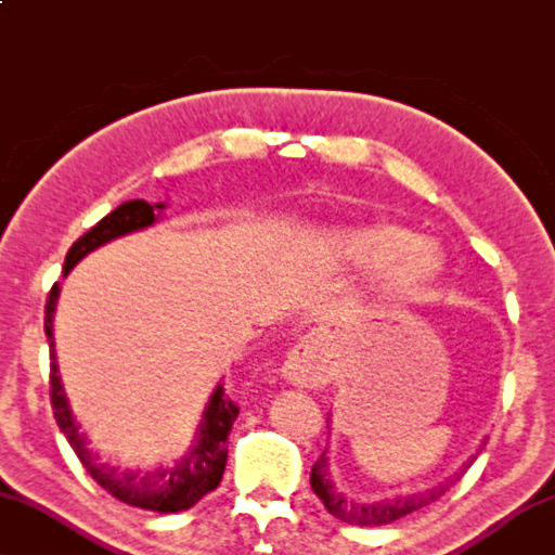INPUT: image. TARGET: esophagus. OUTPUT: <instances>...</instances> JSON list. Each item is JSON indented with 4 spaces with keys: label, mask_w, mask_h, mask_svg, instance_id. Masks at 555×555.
Masks as SVG:
<instances>
[{
    "label": "esophagus",
    "mask_w": 555,
    "mask_h": 555,
    "mask_svg": "<svg viewBox=\"0 0 555 555\" xmlns=\"http://www.w3.org/2000/svg\"><path fill=\"white\" fill-rule=\"evenodd\" d=\"M327 347L320 337L305 335L300 343L289 349L283 364V377L289 385L302 389H320L330 379Z\"/></svg>",
    "instance_id": "1"
}]
</instances>
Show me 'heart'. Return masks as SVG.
<instances>
[{
	"mask_svg": "<svg viewBox=\"0 0 555 555\" xmlns=\"http://www.w3.org/2000/svg\"><path fill=\"white\" fill-rule=\"evenodd\" d=\"M339 253L357 266H379V285L391 297H412L429 287L444 272L437 245L416 237L395 220L337 230Z\"/></svg>",
	"mask_w": 555,
	"mask_h": 555,
	"instance_id": "b5f03b06",
	"label": "heart"
}]
</instances>
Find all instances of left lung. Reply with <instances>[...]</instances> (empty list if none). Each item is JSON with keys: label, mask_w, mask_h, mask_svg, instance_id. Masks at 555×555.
Returning a JSON list of instances; mask_svg holds the SVG:
<instances>
[{"label": "left lung", "mask_w": 555, "mask_h": 555, "mask_svg": "<svg viewBox=\"0 0 555 555\" xmlns=\"http://www.w3.org/2000/svg\"><path fill=\"white\" fill-rule=\"evenodd\" d=\"M327 429H330V424H327ZM476 454H479V449H476ZM476 454H472V456L466 459V462L462 464V468H459V472L454 474V479H459V476H462L466 468L472 466ZM449 483H451V479L447 483L434 486V489L416 491V493H404V496H395V499L354 501V499H347L345 493L337 489L335 481H332L327 449L322 451V456L312 464V472H310L312 491L318 493L320 501H322V504H325V508L330 511V514L335 516V518H339V521L354 524V526H387V524H395L397 518H404L406 514H414L416 508L429 506L431 501H437L441 493L449 489Z\"/></svg>", "instance_id": "8db88e82"}]
</instances>
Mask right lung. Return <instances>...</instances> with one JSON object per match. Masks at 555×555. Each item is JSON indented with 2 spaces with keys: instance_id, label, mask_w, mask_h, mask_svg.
Instances as JSON below:
<instances>
[{
  "instance_id": "obj_1",
  "label": "right lung",
  "mask_w": 555,
  "mask_h": 555,
  "mask_svg": "<svg viewBox=\"0 0 555 555\" xmlns=\"http://www.w3.org/2000/svg\"><path fill=\"white\" fill-rule=\"evenodd\" d=\"M166 203H146V201H126L116 210H111L106 218H101L89 233H83L76 241L64 260V275H69L76 262H81L89 253L99 250L116 237L139 233L156 225L164 218ZM62 287L59 283L51 287L47 300V318H44V332L49 337V352H51V409H54L59 429L69 439L76 456L87 466V472L96 479L99 486L116 496L124 504L158 511V514H176V511H185L198 504L206 493L216 491L220 479H223L225 462H228V434L233 429V422L237 420V406L225 397L223 385L212 389V395L203 412V420L195 431V439L191 449L185 451L181 459L170 464H158L156 468H118L101 462L99 451L91 449V441L81 424L76 422L72 412L69 397L64 391L62 374H59L56 349H54V312L56 300Z\"/></svg>"
}]
</instances>
